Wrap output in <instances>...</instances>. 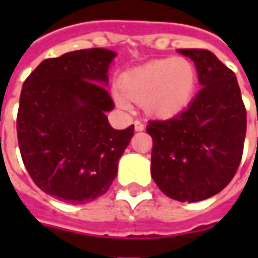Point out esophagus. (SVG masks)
<instances>
[{
	"mask_svg": "<svg viewBox=\"0 0 258 258\" xmlns=\"http://www.w3.org/2000/svg\"><path fill=\"white\" fill-rule=\"evenodd\" d=\"M135 131H138V132H142L145 129V123L144 122H141V120H135Z\"/></svg>",
	"mask_w": 258,
	"mask_h": 258,
	"instance_id": "1",
	"label": "esophagus"
}]
</instances>
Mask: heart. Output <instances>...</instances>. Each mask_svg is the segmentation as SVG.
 I'll return each mask as SVG.
<instances>
[{
	"instance_id": "heart-1",
	"label": "heart",
	"mask_w": 258,
	"mask_h": 258,
	"mask_svg": "<svg viewBox=\"0 0 258 258\" xmlns=\"http://www.w3.org/2000/svg\"><path fill=\"white\" fill-rule=\"evenodd\" d=\"M198 83L194 64L183 57L154 60L120 75V93L116 102L127 107V99L141 102L144 110L155 117H171L183 110L192 99Z\"/></svg>"
}]
</instances>
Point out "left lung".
<instances>
[{"mask_svg": "<svg viewBox=\"0 0 258 258\" xmlns=\"http://www.w3.org/2000/svg\"><path fill=\"white\" fill-rule=\"evenodd\" d=\"M178 51L194 61L203 89L181 113L149 120L151 175L166 197L197 203L231 182L243 156L247 113L233 70L208 50Z\"/></svg>", "mask_w": 258, "mask_h": 258, "instance_id": "obj_1", "label": "left lung"}]
</instances>
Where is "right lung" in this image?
I'll use <instances>...</instances> for the list:
<instances>
[{"mask_svg": "<svg viewBox=\"0 0 258 258\" xmlns=\"http://www.w3.org/2000/svg\"><path fill=\"white\" fill-rule=\"evenodd\" d=\"M116 53L77 50L47 58L25 79L17 114L21 158L35 185L67 203L103 195L134 136V124L113 129L114 107L103 85Z\"/></svg>", "mask_w": 258, "mask_h": 258, "instance_id": "right-lung-1", "label": "right lung"}]
</instances>
